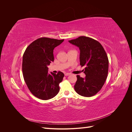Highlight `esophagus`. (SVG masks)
Instances as JSON below:
<instances>
[{
  "mask_svg": "<svg viewBox=\"0 0 132 132\" xmlns=\"http://www.w3.org/2000/svg\"><path fill=\"white\" fill-rule=\"evenodd\" d=\"M64 75H65V76H69V75H70V74L69 73H65Z\"/></svg>",
  "mask_w": 132,
  "mask_h": 132,
  "instance_id": "esophagus-1",
  "label": "esophagus"
}]
</instances>
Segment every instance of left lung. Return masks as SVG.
<instances>
[{
    "mask_svg": "<svg viewBox=\"0 0 132 132\" xmlns=\"http://www.w3.org/2000/svg\"><path fill=\"white\" fill-rule=\"evenodd\" d=\"M69 42L79 47L80 64L84 66L85 78L77 75L74 85L77 93L84 97H91L101 89L109 71V59L101 43L95 39L80 36Z\"/></svg>",
    "mask_w": 132,
    "mask_h": 132,
    "instance_id": "1",
    "label": "left lung"
}]
</instances>
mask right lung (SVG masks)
Returning a JSON list of instances; mask_svg holds the SVG:
<instances>
[{
  "label": "right lung",
  "instance_id": "obj_1",
  "mask_svg": "<svg viewBox=\"0 0 132 132\" xmlns=\"http://www.w3.org/2000/svg\"><path fill=\"white\" fill-rule=\"evenodd\" d=\"M64 41L47 37L38 38L27 47L22 58L25 81L35 96L47 100L56 96L64 74L48 73V65L54 61L53 50Z\"/></svg>",
  "mask_w": 132,
  "mask_h": 132
}]
</instances>
